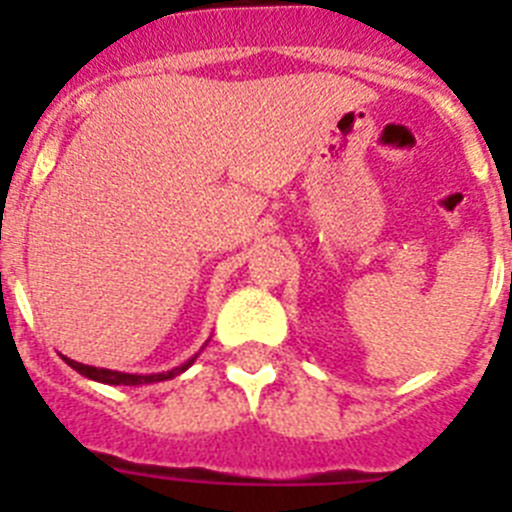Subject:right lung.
Returning a JSON list of instances; mask_svg holds the SVG:
<instances>
[{
  "label": "right lung",
  "instance_id": "add662e5",
  "mask_svg": "<svg viewBox=\"0 0 512 512\" xmlns=\"http://www.w3.org/2000/svg\"><path fill=\"white\" fill-rule=\"evenodd\" d=\"M63 359H66V356H63ZM194 359H197V356H192V359H189L187 364L176 366V369H171V372H161V374H125V372H112V369H97V366L79 364V361H74V359H66V364H69L71 369H76V372H79V374H84V377L94 379V382H102V384H130V387H138V384L166 382V379L179 377V374L187 372L189 366L194 364Z\"/></svg>",
  "mask_w": 512,
  "mask_h": 512
}]
</instances>
